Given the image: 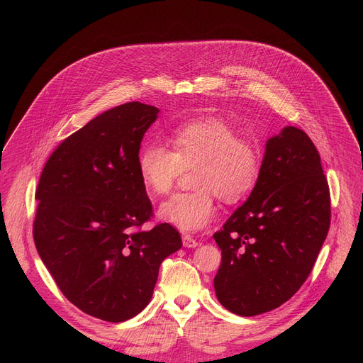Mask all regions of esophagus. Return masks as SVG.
I'll use <instances>...</instances> for the list:
<instances>
[{
  "label": "esophagus",
  "instance_id": "1",
  "mask_svg": "<svg viewBox=\"0 0 363 363\" xmlns=\"http://www.w3.org/2000/svg\"><path fill=\"white\" fill-rule=\"evenodd\" d=\"M183 245L186 247V248H195V247H199V240L196 239H194L191 235H183Z\"/></svg>",
  "mask_w": 363,
  "mask_h": 363
}]
</instances>
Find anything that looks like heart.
Instances as JSON below:
<instances>
[{"instance_id":"heart-1","label":"heart","mask_w":363,"mask_h":363,"mask_svg":"<svg viewBox=\"0 0 363 363\" xmlns=\"http://www.w3.org/2000/svg\"><path fill=\"white\" fill-rule=\"evenodd\" d=\"M171 150L150 144L139 155V174L151 195H167L183 169L194 171L195 191L175 194L160 206L159 215L182 232H199L211 224L218 207L242 201L255 189L262 171L256 142L239 138L225 121L206 116L186 121L169 133Z\"/></svg>"}]
</instances>
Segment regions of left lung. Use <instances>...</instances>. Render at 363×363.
I'll return each mask as SVG.
<instances>
[{
	"instance_id": "1",
	"label": "left lung",
	"mask_w": 363,
	"mask_h": 363,
	"mask_svg": "<svg viewBox=\"0 0 363 363\" xmlns=\"http://www.w3.org/2000/svg\"><path fill=\"white\" fill-rule=\"evenodd\" d=\"M330 227V191L311 138L284 127L267 142L248 200L213 235L216 298L240 316L286 303L309 277Z\"/></svg>"
}]
</instances>
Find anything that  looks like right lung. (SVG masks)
<instances>
[{
  "label": "right lung",
  "instance_id": "right-lung-1",
  "mask_svg": "<svg viewBox=\"0 0 363 363\" xmlns=\"http://www.w3.org/2000/svg\"><path fill=\"white\" fill-rule=\"evenodd\" d=\"M159 108L131 101L65 139L43 167L33 238L67 298L108 323L150 303L160 263L182 248L168 223L140 230L152 206L139 174L142 138Z\"/></svg>",
  "mask_w": 363,
  "mask_h": 363
}]
</instances>
